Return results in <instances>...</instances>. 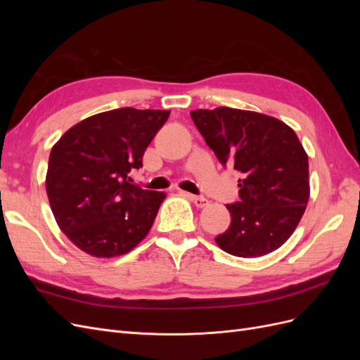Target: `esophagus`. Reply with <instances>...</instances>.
<instances>
[{
  "mask_svg": "<svg viewBox=\"0 0 360 360\" xmlns=\"http://www.w3.org/2000/svg\"><path fill=\"white\" fill-rule=\"evenodd\" d=\"M183 195H184V197H188L197 207H205L207 204H209V200L204 198V197H197V195H192V193H188V192H183Z\"/></svg>",
  "mask_w": 360,
  "mask_h": 360,
  "instance_id": "obj_1",
  "label": "esophagus"
}]
</instances>
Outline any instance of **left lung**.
Here are the masks:
<instances>
[{
    "instance_id": "8db88e82",
    "label": "left lung",
    "mask_w": 360,
    "mask_h": 360,
    "mask_svg": "<svg viewBox=\"0 0 360 360\" xmlns=\"http://www.w3.org/2000/svg\"><path fill=\"white\" fill-rule=\"evenodd\" d=\"M191 117L217 160L242 176L240 200L226 204L231 224L216 243L243 258L284 245L309 198L308 156L294 130L278 118L226 106Z\"/></svg>"
}]
</instances>
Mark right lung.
<instances>
[{
  "label": "right lung",
  "mask_w": 360,
  "mask_h": 360,
  "mask_svg": "<svg viewBox=\"0 0 360 360\" xmlns=\"http://www.w3.org/2000/svg\"><path fill=\"white\" fill-rule=\"evenodd\" d=\"M169 111L118 108L82 120L52 147L46 192L70 242L93 257L134 249L150 231L165 193L132 183Z\"/></svg>",
  "instance_id": "1"
}]
</instances>
